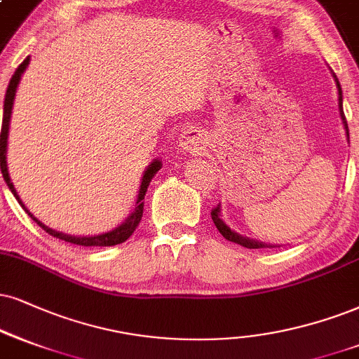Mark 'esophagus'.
I'll return each instance as SVG.
<instances>
[{
    "mask_svg": "<svg viewBox=\"0 0 359 359\" xmlns=\"http://www.w3.org/2000/svg\"><path fill=\"white\" fill-rule=\"evenodd\" d=\"M180 146L188 153H193V154L203 153L206 148L205 133L198 130V128H188V130L180 136Z\"/></svg>",
    "mask_w": 359,
    "mask_h": 359,
    "instance_id": "34e87169",
    "label": "esophagus"
}]
</instances>
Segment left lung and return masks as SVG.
<instances>
[{"label":"left lung","instance_id":"1","mask_svg":"<svg viewBox=\"0 0 359 359\" xmlns=\"http://www.w3.org/2000/svg\"><path fill=\"white\" fill-rule=\"evenodd\" d=\"M336 86H338V91H339V113H341V118H343V119H346V116H344V113H343V93H341V86H339L338 81H336ZM344 126H346V135L349 136L346 121H344ZM211 218H213V223H215V226L218 228V231H219L221 234H223V238H226L228 241L236 243V245H241V246H245V248H250V250H259V248H273V246L263 245V243L246 240V238L240 236V234L233 233L231 229H229V228L226 226V224L223 223V219L219 218V205L215 206L213 210H211Z\"/></svg>","mask_w":359,"mask_h":359}]
</instances>
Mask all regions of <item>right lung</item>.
Listing matches in <instances>:
<instances>
[{
	"label": "right lung",
	"instance_id": "right-lung-1",
	"mask_svg": "<svg viewBox=\"0 0 359 359\" xmlns=\"http://www.w3.org/2000/svg\"><path fill=\"white\" fill-rule=\"evenodd\" d=\"M29 63V57H26V60L18 66V69L13 74L10 85H8V90H6V96H4V109H3V126H1V135H0V168H1V172H3V178L6 181L8 188L11 189V193L15 194V198L20 203L21 206H23V210L28 213V216L31 219L34 221V223L38 224L39 228H43L44 231L48 234H51V236L55 238H60V240H63L66 243H72V245H79V246H114V245H119V243H125L128 238L131 236L133 233H135V229L138 228L141 218H143V206H144V194L148 191V187H149V181L156 172L161 170V163L154 161L149 165L148 170H146L144 176H143V183H141V189H140V196H138V201H136V208L135 211H133L130 218H128L125 223L121 224V226L113 229V231L109 233H104V234H98V236H85V238H76V236H68V234H63V233H57V231H53L48 226H44L41 221H38L34 218L33 215L29 213L28 210H26L23 203H21L20 196H18L15 187H13L11 183V178L10 175H8V168H6V140H8V128H10V118H11V108H13V100H15V93H16V86L18 83H20V78L23 72L26 69V66Z\"/></svg>",
	"mask_w": 359,
	"mask_h": 359
}]
</instances>
